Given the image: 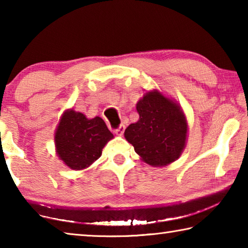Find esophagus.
<instances>
[{"label": "esophagus", "instance_id": "esophagus-1", "mask_svg": "<svg viewBox=\"0 0 248 248\" xmlns=\"http://www.w3.org/2000/svg\"><path fill=\"white\" fill-rule=\"evenodd\" d=\"M124 129H125V125L124 124H121L118 129L115 130V133L117 134V136H123Z\"/></svg>", "mask_w": 248, "mask_h": 248}]
</instances>
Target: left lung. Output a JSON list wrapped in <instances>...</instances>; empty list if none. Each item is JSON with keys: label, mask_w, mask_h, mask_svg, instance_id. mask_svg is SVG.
Masks as SVG:
<instances>
[{"label": "left lung", "mask_w": 248, "mask_h": 248, "mask_svg": "<svg viewBox=\"0 0 248 248\" xmlns=\"http://www.w3.org/2000/svg\"><path fill=\"white\" fill-rule=\"evenodd\" d=\"M139 120L129 124L124 138L142 161L167 166L182 155L187 143L188 123L180 105L158 90L148 91L137 103Z\"/></svg>", "instance_id": "8db88e82"}]
</instances>
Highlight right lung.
Returning a JSON list of instances; mask_svg holds the SVG:
<instances>
[{
	"label": "right lung",
	"mask_w": 248,
	"mask_h": 248,
	"mask_svg": "<svg viewBox=\"0 0 248 248\" xmlns=\"http://www.w3.org/2000/svg\"><path fill=\"white\" fill-rule=\"evenodd\" d=\"M111 139L114 134L100 117L89 119L73 108L64 110L54 131L58 157L73 170L89 169Z\"/></svg>",
	"instance_id": "right-lung-1"
}]
</instances>
